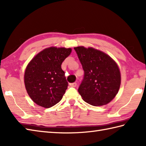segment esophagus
<instances>
[{"instance_id":"esophagus-1","label":"esophagus","mask_w":146,"mask_h":146,"mask_svg":"<svg viewBox=\"0 0 146 146\" xmlns=\"http://www.w3.org/2000/svg\"><path fill=\"white\" fill-rule=\"evenodd\" d=\"M70 86H71V87H76L77 84H76V83H70Z\"/></svg>"}]
</instances>
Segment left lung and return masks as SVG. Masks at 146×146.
<instances>
[{
    "label": "left lung",
    "instance_id": "obj_1",
    "mask_svg": "<svg viewBox=\"0 0 146 146\" xmlns=\"http://www.w3.org/2000/svg\"><path fill=\"white\" fill-rule=\"evenodd\" d=\"M74 49L85 71L78 90L82 99L96 107L108 104L115 97L120 86L118 64L109 55L98 49L82 46Z\"/></svg>",
    "mask_w": 146,
    "mask_h": 146
}]
</instances>
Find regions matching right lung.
Masks as SVG:
<instances>
[{"instance_id":"right-lung-1","label":"right lung","mask_w":146,"mask_h":146,"mask_svg":"<svg viewBox=\"0 0 146 146\" xmlns=\"http://www.w3.org/2000/svg\"><path fill=\"white\" fill-rule=\"evenodd\" d=\"M71 51L70 48H45L27 65L24 85L29 97L38 105L50 108L63 98L68 84L61 64Z\"/></svg>"}]
</instances>
